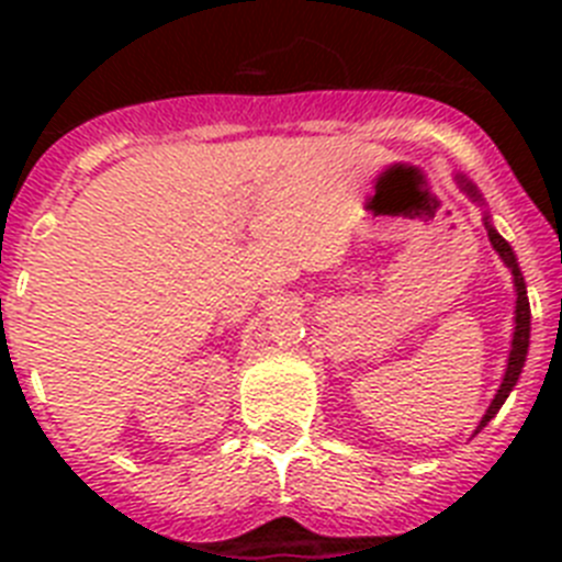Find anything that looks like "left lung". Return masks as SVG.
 Wrapping results in <instances>:
<instances>
[{
    "mask_svg": "<svg viewBox=\"0 0 562 562\" xmlns=\"http://www.w3.org/2000/svg\"><path fill=\"white\" fill-rule=\"evenodd\" d=\"M456 182H459V188L467 193V196H470V200L479 202V205H484L479 188H475L473 182L467 180L464 173H456ZM484 227H486V236H490V245L495 247V252H498V256H501V261H504V265L509 267V272H513L515 295H518V297H515L513 349H509V357H506L504 380H501L498 394L493 396V402H490V408H486V414L481 416L475 434H481V430L486 428V422H490L495 414H498L501 405H504L506 396H509V391L515 389V382H518L520 371H524L526 351H529V331H532V321H529V317H532V315H529V297H526V281H524V272H520V267H518V258H515V252H513V247H509V241H506V238L501 236V233L493 227V222H490V213H484Z\"/></svg>",
    "mask_w": 562,
    "mask_h": 562,
    "instance_id": "1",
    "label": "left lung"
}]
</instances>
